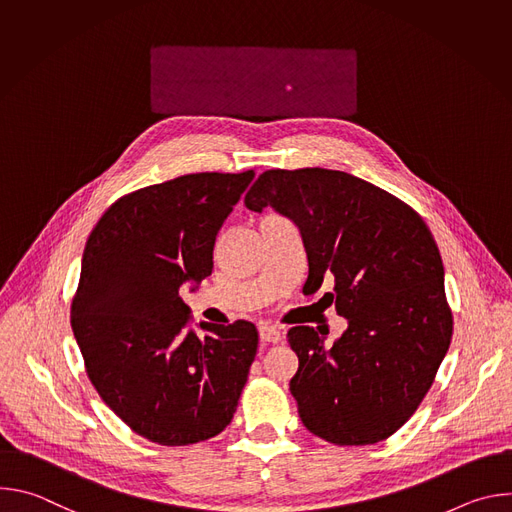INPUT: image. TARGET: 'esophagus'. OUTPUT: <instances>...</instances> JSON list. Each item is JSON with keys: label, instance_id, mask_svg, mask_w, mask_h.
<instances>
[{"label": "esophagus", "instance_id": "1", "mask_svg": "<svg viewBox=\"0 0 512 512\" xmlns=\"http://www.w3.org/2000/svg\"><path fill=\"white\" fill-rule=\"evenodd\" d=\"M259 338L265 342V344H277L281 340V332L275 328V326H259Z\"/></svg>", "mask_w": 512, "mask_h": 512}]
</instances>
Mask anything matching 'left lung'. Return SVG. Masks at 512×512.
Listing matches in <instances>:
<instances>
[{"label":"left lung","instance_id":"8db88e82","mask_svg":"<svg viewBox=\"0 0 512 512\" xmlns=\"http://www.w3.org/2000/svg\"><path fill=\"white\" fill-rule=\"evenodd\" d=\"M245 204L273 206L300 227L304 294L334 277L320 302L348 320L330 348L310 326L287 332L300 360L289 391L302 423L336 446L387 440L421 405L454 332L442 255L425 221L391 192L324 168L267 170Z\"/></svg>","mask_w":512,"mask_h":512}]
</instances>
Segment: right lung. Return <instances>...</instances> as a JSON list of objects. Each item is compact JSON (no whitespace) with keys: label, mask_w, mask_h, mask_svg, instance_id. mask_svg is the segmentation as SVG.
<instances>
[{"label":"right lung","mask_w":512,"mask_h":512,"mask_svg":"<svg viewBox=\"0 0 512 512\" xmlns=\"http://www.w3.org/2000/svg\"><path fill=\"white\" fill-rule=\"evenodd\" d=\"M253 170L200 172L115 200L91 231L70 326L107 407L160 446L221 433L237 411L257 354L251 322L188 330L184 281L212 273L218 231Z\"/></svg>","instance_id":"add662e5"}]
</instances>
